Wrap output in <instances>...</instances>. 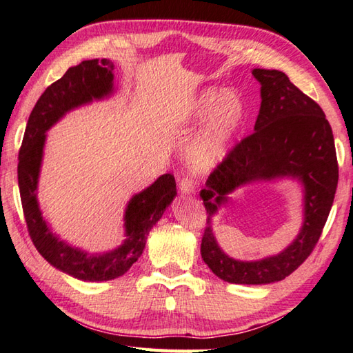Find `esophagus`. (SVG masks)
I'll use <instances>...</instances> for the list:
<instances>
[{
    "label": "esophagus",
    "mask_w": 353,
    "mask_h": 353,
    "mask_svg": "<svg viewBox=\"0 0 353 353\" xmlns=\"http://www.w3.org/2000/svg\"><path fill=\"white\" fill-rule=\"evenodd\" d=\"M179 192H181V195H192V193H195L196 190V185L193 183V179L185 176L179 179Z\"/></svg>",
    "instance_id": "esophagus-1"
}]
</instances>
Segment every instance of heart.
I'll list each match as a JSON object with an SVG mask.
<instances>
[{"mask_svg":"<svg viewBox=\"0 0 353 353\" xmlns=\"http://www.w3.org/2000/svg\"><path fill=\"white\" fill-rule=\"evenodd\" d=\"M243 117L245 106L236 91L208 86L193 97L181 112L169 117L166 126L179 128L206 119L185 149V163L195 174H208L224 161Z\"/></svg>","mask_w":353,"mask_h":353,"instance_id":"obj_1","label":"heart"}]
</instances>
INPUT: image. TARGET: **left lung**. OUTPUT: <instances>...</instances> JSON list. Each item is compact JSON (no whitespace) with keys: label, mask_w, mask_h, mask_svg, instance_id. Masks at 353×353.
Masks as SVG:
<instances>
[{"label":"left lung","mask_w":353,"mask_h":353,"mask_svg":"<svg viewBox=\"0 0 353 353\" xmlns=\"http://www.w3.org/2000/svg\"><path fill=\"white\" fill-rule=\"evenodd\" d=\"M253 76L262 99L254 132L228 154L199 192L208 214L201 256L214 276L236 285L274 283L296 271L320 239L338 184L334 134L321 108L282 71L254 68ZM282 179L297 181L304 193L299 234L277 255L257 261L228 256L214 236L212 218L233 191Z\"/></svg>","instance_id":"8db88e82"}]
</instances>
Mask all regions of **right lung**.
Returning <instances> with one entry per match:
<instances>
[{
    "label": "right lung",
    "instance_id": "obj_1",
    "mask_svg": "<svg viewBox=\"0 0 353 353\" xmlns=\"http://www.w3.org/2000/svg\"><path fill=\"white\" fill-rule=\"evenodd\" d=\"M112 71L114 62L110 59L83 61L68 68L36 102L19 150V195L34 247L56 270L83 282H106L123 276L139 261L146 247L149 232L176 196L174 175L158 176L149 187L128 201L123 214L125 241L116 248L97 253H90L62 241L42 216L38 187L47 131L77 108L110 99L116 91Z\"/></svg>",
    "mask_w": 353,
    "mask_h": 353
}]
</instances>
